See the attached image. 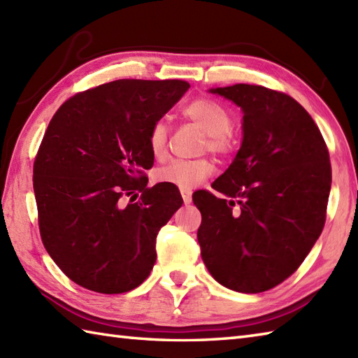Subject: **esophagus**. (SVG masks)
Masks as SVG:
<instances>
[{
  "mask_svg": "<svg viewBox=\"0 0 358 358\" xmlns=\"http://www.w3.org/2000/svg\"><path fill=\"white\" fill-rule=\"evenodd\" d=\"M180 192H181V196H183L185 204H189L192 201V191H191V189H180Z\"/></svg>",
  "mask_w": 358,
  "mask_h": 358,
  "instance_id": "esophagus-1",
  "label": "esophagus"
}]
</instances>
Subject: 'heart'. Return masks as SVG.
I'll return each instance as SVG.
<instances>
[{
  "mask_svg": "<svg viewBox=\"0 0 358 358\" xmlns=\"http://www.w3.org/2000/svg\"><path fill=\"white\" fill-rule=\"evenodd\" d=\"M181 117L199 126L206 132V140L203 149L209 150L218 157H229L237 148V135L232 129L231 110L217 100L208 96L195 98L181 109ZM167 140H169V127L164 121H157L152 124L148 143L152 157L163 159L167 154ZM214 172V164L206 158L175 159V162L159 167L155 173L158 183L177 186L180 189H192L201 181L209 178Z\"/></svg>",
  "mask_w": 358,
  "mask_h": 358,
  "instance_id": "heart-1",
  "label": "heart"
}]
</instances>
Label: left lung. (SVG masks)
<instances>
[{"instance_id":"obj_1","label":"left lung","mask_w":358,"mask_h":358,"mask_svg":"<svg viewBox=\"0 0 358 358\" xmlns=\"http://www.w3.org/2000/svg\"><path fill=\"white\" fill-rule=\"evenodd\" d=\"M210 92L243 109L237 157L209 191H196L201 258L220 285L258 294L300 268L326 222L329 150L303 106L285 92L254 85ZM234 198L238 210H234Z\"/></svg>"}]
</instances>
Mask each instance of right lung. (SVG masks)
I'll return each mask as SVG.
<instances>
[{
	"instance_id": "right-lung-1",
	"label": "right lung",
	"mask_w": 358,
	"mask_h": 358,
	"mask_svg": "<svg viewBox=\"0 0 358 358\" xmlns=\"http://www.w3.org/2000/svg\"><path fill=\"white\" fill-rule=\"evenodd\" d=\"M189 87L106 83L66 100L45 129L34 162L40 235L58 268L89 291H132L154 268L157 235L183 199L171 185L148 187V136Z\"/></svg>"
}]
</instances>
